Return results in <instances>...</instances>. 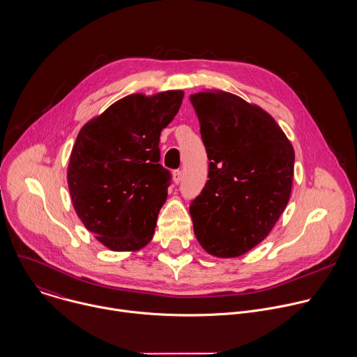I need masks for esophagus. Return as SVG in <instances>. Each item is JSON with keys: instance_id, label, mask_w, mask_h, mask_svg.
Segmentation results:
<instances>
[{"instance_id": "1", "label": "esophagus", "mask_w": 357, "mask_h": 357, "mask_svg": "<svg viewBox=\"0 0 357 357\" xmlns=\"http://www.w3.org/2000/svg\"><path fill=\"white\" fill-rule=\"evenodd\" d=\"M182 176H183V175H182V171H179V169H176V171L172 172V178H174V182H175V183H179V182L182 181Z\"/></svg>"}]
</instances>
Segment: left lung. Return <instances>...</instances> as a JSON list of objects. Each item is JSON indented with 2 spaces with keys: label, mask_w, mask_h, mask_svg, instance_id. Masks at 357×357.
Segmentation results:
<instances>
[{
  "label": "left lung",
  "mask_w": 357,
  "mask_h": 357,
  "mask_svg": "<svg viewBox=\"0 0 357 357\" xmlns=\"http://www.w3.org/2000/svg\"><path fill=\"white\" fill-rule=\"evenodd\" d=\"M189 99L208 158V181L189 206L193 231L210 255L240 257L284 211L294 150L271 114L240 96L202 91Z\"/></svg>",
  "instance_id": "8db88e82"
}]
</instances>
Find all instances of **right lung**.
<instances>
[{
    "instance_id": "add662e5",
    "label": "right lung",
    "mask_w": 357,
    "mask_h": 357,
    "mask_svg": "<svg viewBox=\"0 0 357 357\" xmlns=\"http://www.w3.org/2000/svg\"><path fill=\"white\" fill-rule=\"evenodd\" d=\"M182 98L183 91L125 96L77 136L67 172L71 200L112 251H137L153 238L172 179L160 164V135Z\"/></svg>"
}]
</instances>
